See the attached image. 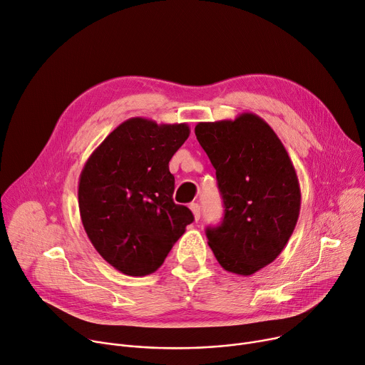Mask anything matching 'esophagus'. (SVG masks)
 <instances>
[{
    "label": "esophagus",
    "instance_id": "1",
    "mask_svg": "<svg viewBox=\"0 0 365 365\" xmlns=\"http://www.w3.org/2000/svg\"><path fill=\"white\" fill-rule=\"evenodd\" d=\"M189 208H190V211H192V214H193V217H195V221L200 220V217H201V208H200V205H197V204H190Z\"/></svg>",
    "mask_w": 365,
    "mask_h": 365
}]
</instances>
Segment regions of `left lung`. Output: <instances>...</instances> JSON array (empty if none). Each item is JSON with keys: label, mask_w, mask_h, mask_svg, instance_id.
<instances>
[{"label": "left lung", "mask_w": 365, "mask_h": 365, "mask_svg": "<svg viewBox=\"0 0 365 365\" xmlns=\"http://www.w3.org/2000/svg\"><path fill=\"white\" fill-rule=\"evenodd\" d=\"M195 135L210 157L224 218L207 237L221 267L249 277L284 250L300 215L294 164L274 129L255 113L200 122Z\"/></svg>", "instance_id": "obj_1"}]
</instances>
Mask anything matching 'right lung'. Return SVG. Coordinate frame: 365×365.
I'll list each match as a JSON object with an SVG mask.
<instances>
[{
  "mask_svg": "<svg viewBox=\"0 0 365 365\" xmlns=\"http://www.w3.org/2000/svg\"><path fill=\"white\" fill-rule=\"evenodd\" d=\"M187 123L130 118L115 128L78 180L86 233L109 264L129 277L155 272L193 215L173 202V154L187 140Z\"/></svg>",
  "mask_w": 365,
  "mask_h": 365,
  "instance_id": "obj_1",
  "label": "right lung"
}]
</instances>
